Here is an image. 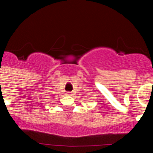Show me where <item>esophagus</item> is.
<instances>
[{
  "mask_svg": "<svg viewBox=\"0 0 153 153\" xmlns=\"http://www.w3.org/2000/svg\"><path fill=\"white\" fill-rule=\"evenodd\" d=\"M71 93H71V92H67V95H68V96H71V95H72V94H71Z\"/></svg>",
  "mask_w": 153,
  "mask_h": 153,
  "instance_id": "34e87169",
  "label": "esophagus"
}]
</instances>
